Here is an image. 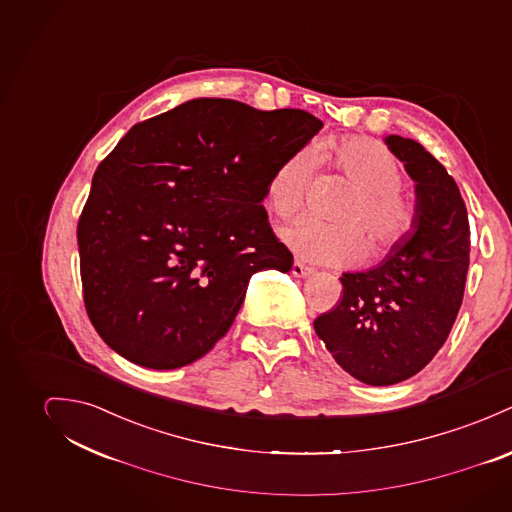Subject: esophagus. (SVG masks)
Returning <instances> with one entry per match:
<instances>
[{
    "label": "esophagus",
    "mask_w": 512,
    "mask_h": 512,
    "mask_svg": "<svg viewBox=\"0 0 512 512\" xmlns=\"http://www.w3.org/2000/svg\"><path fill=\"white\" fill-rule=\"evenodd\" d=\"M312 273H314L312 267H308V265H304V263H300V261H294V263H292V275H294V277H308V275H312Z\"/></svg>",
    "instance_id": "34e87169"
}]
</instances>
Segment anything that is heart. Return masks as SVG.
<instances>
[{
	"instance_id": "1",
	"label": "heart",
	"mask_w": 512,
	"mask_h": 512,
	"mask_svg": "<svg viewBox=\"0 0 512 512\" xmlns=\"http://www.w3.org/2000/svg\"><path fill=\"white\" fill-rule=\"evenodd\" d=\"M338 171L355 184L340 210V224L304 218L283 231L286 245L300 257L322 265H351L365 257L367 237L377 253L400 245L416 224L414 202L400 192L404 171L397 157L379 141L347 137L326 151ZM316 159L300 149L277 165L267 180V204L281 220L296 218L306 206Z\"/></svg>"
}]
</instances>
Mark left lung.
<instances>
[{
	"instance_id": "1",
	"label": "left lung",
	"mask_w": 512,
	"mask_h": 512,
	"mask_svg": "<svg viewBox=\"0 0 512 512\" xmlns=\"http://www.w3.org/2000/svg\"><path fill=\"white\" fill-rule=\"evenodd\" d=\"M385 143L416 182V224L379 267L343 273V296L314 320L341 369L375 387L416 375L440 351L469 269V220L454 178L418 141Z\"/></svg>"
}]
</instances>
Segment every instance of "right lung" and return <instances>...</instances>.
Returning a JSON list of instances; mask_svg holds the SVG:
<instances>
[{
    "label": "right lung",
    "mask_w": 512,
    "mask_h": 512,
    "mask_svg": "<svg viewBox=\"0 0 512 512\" xmlns=\"http://www.w3.org/2000/svg\"><path fill=\"white\" fill-rule=\"evenodd\" d=\"M322 121L198 98L133 125L100 163L78 220L84 306L100 338L149 369H176L228 334L249 279L288 273L267 180Z\"/></svg>",
    "instance_id": "add662e5"
}]
</instances>
